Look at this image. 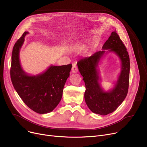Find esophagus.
Returning <instances> with one entry per match:
<instances>
[{"label":"esophagus","instance_id":"obj_1","mask_svg":"<svg viewBox=\"0 0 147 147\" xmlns=\"http://www.w3.org/2000/svg\"><path fill=\"white\" fill-rule=\"evenodd\" d=\"M71 71L73 73H78V67L77 66V65L76 64H73L72 69H71Z\"/></svg>","mask_w":147,"mask_h":147}]
</instances>
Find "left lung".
Instances as JSON below:
<instances>
[{"mask_svg": "<svg viewBox=\"0 0 147 147\" xmlns=\"http://www.w3.org/2000/svg\"><path fill=\"white\" fill-rule=\"evenodd\" d=\"M102 49L89 57L80 59L78 65L85 83L84 99L86 105L92 112L105 115L114 111L126 97L129 84L130 59L127 49L116 31L111 33ZM107 50L114 52L122 62L121 72L117 84L109 92H105L100 86L97 69L100 59L108 52Z\"/></svg>", "mask_w": 147, "mask_h": 147, "instance_id": "obj_1", "label": "left lung"}]
</instances>
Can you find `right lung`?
Instances as JSON below:
<instances>
[{
	"mask_svg": "<svg viewBox=\"0 0 147 147\" xmlns=\"http://www.w3.org/2000/svg\"><path fill=\"white\" fill-rule=\"evenodd\" d=\"M28 32H25L15 43L12 53L11 79L18 95L31 110L46 114L52 111L59 103L72 64L50 66L36 76H30L23 70L20 61V51Z\"/></svg>",
	"mask_w": 147,
	"mask_h": 147,
	"instance_id": "1",
	"label": "right lung"
}]
</instances>
